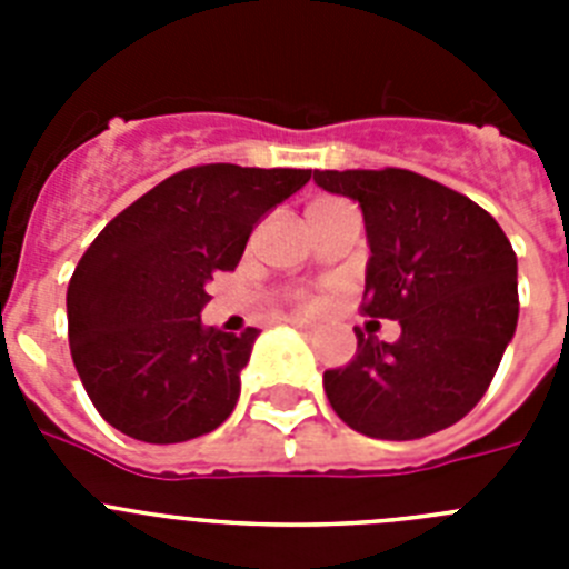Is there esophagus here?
<instances>
[{"mask_svg":"<svg viewBox=\"0 0 569 569\" xmlns=\"http://www.w3.org/2000/svg\"><path fill=\"white\" fill-rule=\"evenodd\" d=\"M290 325H293L296 330H301V333H316V325L313 321H308V319H299V316H293V319H290Z\"/></svg>","mask_w":569,"mask_h":569,"instance_id":"esophagus-1","label":"esophagus"}]
</instances>
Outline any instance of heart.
<instances>
[{"mask_svg":"<svg viewBox=\"0 0 569 569\" xmlns=\"http://www.w3.org/2000/svg\"><path fill=\"white\" fill-rule=\"evenodd\" d=\"M296 301H299V308H316V301H319V299H316V296L313 293H299V296H296Z\"/></svg>","mask_w":569,"mask_h":569,"instance_id":"heart-1","label":"heart"}]
</instances>
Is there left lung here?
<instances>
[{
    "label": "left lung",
    "mask_w": 569,
    "mask_h": 569,
    "mask_svg": "<svg viewBox=\"0 0 569 569\" xmlns=\"http://www.w3.org/2000/svg\"><path fill=\"white\" fill-rule=\"evenodd\" d=\"M313 182L365 213L361 313L399 319L401 336L356 330V356L325 370L347 427L410 441L465 419L487 393L519 321L516 253L485 208L413 170H316Z\"/></svg>",
    "instance_id": "left-lung-1"
}]
</instances>
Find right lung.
<instances>
[{
    "instance_id": "obj_1",
    "label": "right lung",
    "mask_w": 569,
    "mask_h": 569,
    "mask_svg": "<svg viewBox=\"0 0 569 569\" xmlns=\"http://www.w3.org/2000/svg\"><path fill=\"white\" fill-rule=\"evenodd\" d=\"M313 170L196 164L93 239L68 284V341L108 425L148 445L210 433L233 413L259 330L202 325L208 284L233 270L261 216Z\"/></svg>"
}]
</instances>
